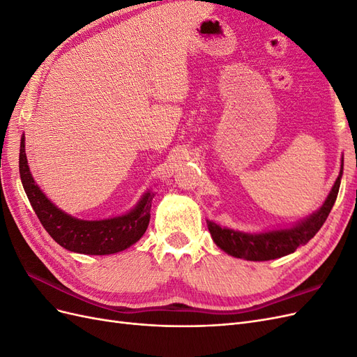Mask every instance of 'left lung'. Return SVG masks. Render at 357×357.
I'll return each mask as SVG.
<instances>
[{
    "label": "left lung",
    "instance_id": "left-lung-1",
    "mask_svg": "<svg viewBox=\"0 0 357 357\" xmlns=\"http://www.w3.org/2000/svg\"><path fill=\"white\" fill-rule=\"evenodd\" d=\"M344 169V156L341 158V168L338 178L335 180L328 198L321 207L308 218L302 219L286 228L268 229L262 232H244L220 226L211 220H207L208 231L215 245L220 247L225 253L244 261L264 262L278 259L294 253L299 245H305L328 219V215L338 197Z\"/></svg>",
    "mask_w": 357,
    "mask_h": 357
}]
</instances>
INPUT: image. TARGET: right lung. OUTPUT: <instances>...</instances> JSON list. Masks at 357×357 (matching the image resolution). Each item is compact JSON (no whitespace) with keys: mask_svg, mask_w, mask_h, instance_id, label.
Returning <instances> with one entry per match:
<instances>
[{"mask_svg":"<svg viewBox=\"0 0 357 357\" xmlns=\"http://www.w3.org/2000/svg\"><path fill=\"white\" fill-rule=\"evenodd\" d=\"M19 174L32 210L49 235L61 247L82 255H113L135 244L150 222L155 193L147 190L125 214L101 220H83L62 211L38 188L32 177L25 153V134L20 138Z\"/></svg>","mask_w":357,"mask_h":357,"instance_id":"obj_1","label":"right lung"}]
</instances>
